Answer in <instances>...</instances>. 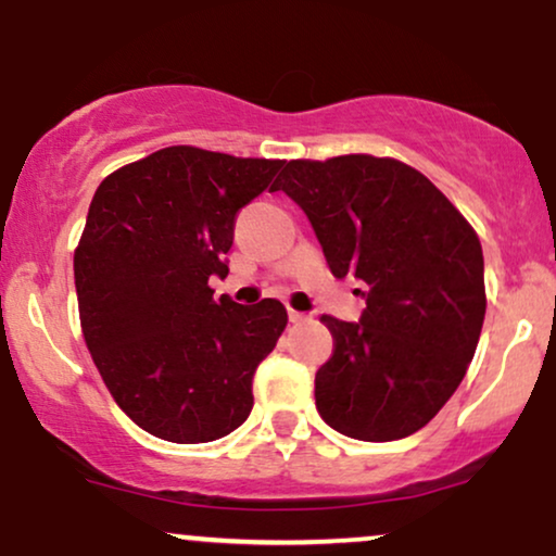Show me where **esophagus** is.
Wrapping results in <instances>:
<instances>
[{"instance_id":"1","label":"esophagus","mask_w":556,"mask_h":556,"mask_svg":"<svg viewBox=\"0 0 556 556\" xmlns=\"http://www.w3.org/2000/svg\"><path fill=\"white\" fill-rule=\"evenodd\" d=\"M287 316H290V321H292V324H303V321H308V316L300 314V311H292V308H290V314H287Z\"/></svg>"}]
</instances>
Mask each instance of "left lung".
Here are the masks:
<instances>
[{
	"label": "left lung",
	"mask_w": 556,
	"mask_h": 556,
	"mask_svg": "<svg viewBox=\"0 0 556 556\" xmlns=\"http://www.w3.org/2000/svg\"><path fill=\"white\" fill-rule=\"evenodd\" d=\"M334 277L366 285L361 321L321 316L334 353L316 371V407L361 442L405 439L444 407L473 361L483 253L442 190L397 159H295L282 182Z\"/></svg>",
	"instance_id": "obj_1"
}]
</instances>
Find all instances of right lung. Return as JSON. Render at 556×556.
Listing matches in <instances>:
<instances>
[{
	"instance_id": "1",
	"label": "right lung",
	"mask_w": 556,
	"mask_h": 556,
	"mask_svg": "<svg viewBox=\"0 0 556 556\" xmlns=\"http://www.w3.org/2000/svg\"><path fill=\"white\" fill-rule=\"evenodd\" d=\"M279 159L169 146L96 188L75 248L80 327L114 402L177 444L227 437L251 416L253 374L287 327L279 300L214 298L235 216Z\"/></svg>"
}]
</instances>
